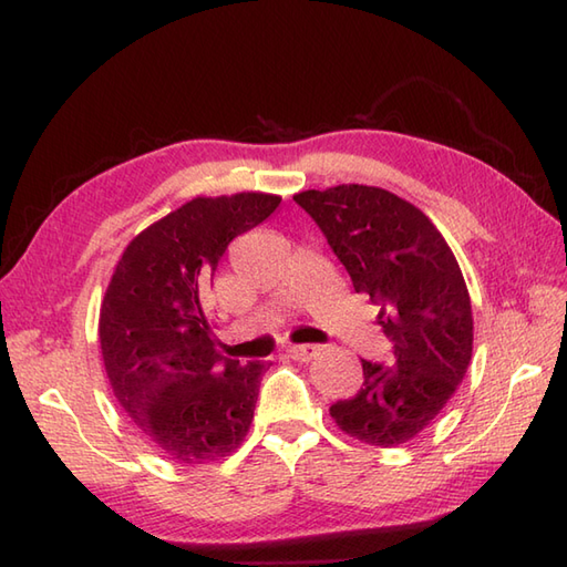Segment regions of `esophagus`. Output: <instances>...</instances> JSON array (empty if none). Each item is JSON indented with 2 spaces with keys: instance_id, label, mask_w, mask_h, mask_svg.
<instances>
[{
  "instance_id": "obj_1",
  "label": "esophagus",
  "mask_w": 567,
  "mask_h": 567,
  "mask_svg": "<svg viewBox=\"0 0 567 567\" xmlns=\"http://www.w3.org/2000/svg\"><path fill=\"white\" fill-rule=\"evenodd\" d=\"M316 352H319V348L316 346H292L287 350V354L292 360H299V362H309L316 358Z\"/></svg>"
}]
</instances>
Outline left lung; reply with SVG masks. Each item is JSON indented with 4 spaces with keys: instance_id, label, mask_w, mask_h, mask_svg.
<instances>
[{
    "instance_id": "1",
    "label": "left lung",
    "mask_w": 567,
    "mask_h": 567,
    "mask_svg": "<svg viewBox=\"0 0 567 567\" xmlns=\"http://www.w3.org/2000/svg\"><path fill=\"white\" fill-rule=\"evenodd\" d=\"M343 262L354 292L381 307L393 364L362 360V389L331 405L336 425L372 446H399L450 401L473 352L462 268L430 217L377 186L343 183L295 195Z\"/></svg>"
}]
</instances>
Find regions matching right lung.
<instances>
[{"label":"right lung","mask_w":567,"mask_h":567,"mask_svg":"<svg viewBox=\"0 0 567 567\" xmlns=\"http://www.w3.org/2000/svg\"><path fill=\"white\" fill-rule=\"evenodd\" d=\"M280 200L270 193L193 197L140 231L113 270L99 316L105 377L142 437L171 462H217L251 427L270 364L224 358L203 292L231 239Z\"/></svg>","instance_id":"right-lung-1"}]
</instances>
